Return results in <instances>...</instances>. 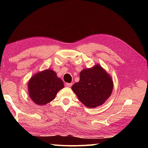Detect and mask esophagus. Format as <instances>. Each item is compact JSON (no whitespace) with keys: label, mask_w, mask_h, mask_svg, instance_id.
<instances>
[{"label":"esophagus","mask_w":148,"mask_h":148,"mask_svg":"<svg viewBox=\"0 0 148 148\" xmlns=\"http://www.w3.org/2000/svg\"><path fill=\"white\" fill-rule=\"evenodd\" d=\"M72 85V83H66L65 86L67 87H71Z\"/></svg>","instance_id":"esophagus-1"}]
</instances>
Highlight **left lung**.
<instances>
[{
  "label": "left lung",
  "mask_w": 148,
  "mask_h": 148,
  "mask_svg": "<svg viewBox=\"0 0 148 148\" xmlns=\"http://www.w3.org/2000/svg\"><path fill=\"white\" fill-rule=\"evenodd\" d=\"M79 82L72 86L78 99L89 108L101 106L111 96L113 82L111 76L99 64L81 71Z\"/></svg>",
  "instance_id": "left-lung-1"
}]
</instances>
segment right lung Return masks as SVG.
<instances>
[{"mask_svg": "<svg viewBox=\"0 0 148 148\" xmlns=\"http://www.w3.org/2000/svg\"><path fill=\"white\" fill-rule=\"evenodd\" d=\"M64 87L62 80L52 69L37 72L28 83L31 100L39 106L45 105L55 98L56 94Z\"/></svg>", "mask_w": 148, "mask_h": 148, "instance_id": "right-lung-1", "label": "right lung"}]
</instances>
